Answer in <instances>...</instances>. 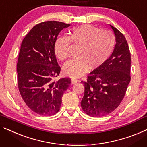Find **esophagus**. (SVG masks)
<instances>
[{"mask_svg": "<svg viewBox=\"0 0 147 147\" xmlns=\"http://www.w3.org/2000/svg\"><path fill=\"white\" fill-rule=\"evenodd\" d=\"M78 82V80H76V79H75V78H72L71 79V83L73 84H76V82Z\"/></svg>", "mask_w": 147, "mask_h": 147, "instance_id": "1", "label": "esophagus"}]
</instances>
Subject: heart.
Returning <instances> with one entry per match:
<instances>
[{
  "label": "heart",
  "instance_id": "heart-1",
  "mask_svg": "<svg viewBox=\"0 0 147 147\" xmlns=\"http://www.w3.org/2000/svg\"><path fill=\"white\" fill-rule=\"evenodd\" d=\"M71 43L80 46L78 57L70 60L63 67V73L71 77H79L89 67L95 69L101 67L112 53L115 44L113 33L92 25H82L74 29L69 37L61 36L54 45L57 57L67 60L70 56Z\"/></svg>",
  "mask_w": 147,
  "mask_h": 147
}]
</instances>
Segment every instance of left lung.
<instances>
[{
    "label": "left lung",
    "instance_id": "left-lung-1",
    "mask_svg": "<svg viewBox=\"0 0 147 147\" xmlns=\"http://www.w3.org/2000/svg\"><path fill=\"white\" fill-rule=\"evenodd\" d=\"M110 26L115 35L114 50L106 63L91 72L84 86L81 101L82 110L92 117L109 114L119 106L131 80V53L121 32Z\"/></svg>",
    "mask_w": 147,
    "mask_h": 147
}]
</instances>
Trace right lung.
I'll use <instances>...</instances> for the list:
<instances>
[{"mask_svg":"<svg viewBox=\"0 0 147 147\" xmlns=\"http://www.w3.org/2000/svg\"><path fill=\"white\" fill-rule=\"evenodd\" d=\"M70 26L58 21L41 22L22 42L17 63L18 86L28 108L39 115L57 113L63 94L71 84L69 78L55 80L61 71L55 43L61 30Z\"/></svg>","mask_w":147,"mask_h":147,"instance_id":"obj_1","label":"right lung"}]
</instances>
